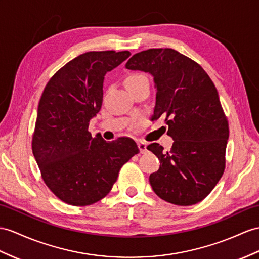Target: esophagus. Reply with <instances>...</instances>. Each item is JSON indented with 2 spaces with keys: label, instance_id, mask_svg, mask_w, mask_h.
I'll return each mask as SVG.
<instances>
[{
  "label": "esophagus",
  "instance_id": "esophagus-1",
  "mask_svg": "<svg viewBox=\"0 0 259 259\" xmlns=\"http://www.w3.org/2000/svg\"><path fill=\"white\" fill-rule=\"evenodd\" d=\"M137 146L140 148V151L142 154H145L147 151V144L143 141H137Z\"/></svg>",
  "mask_w": 259,
  "mask_h": 259
}]
</instances>
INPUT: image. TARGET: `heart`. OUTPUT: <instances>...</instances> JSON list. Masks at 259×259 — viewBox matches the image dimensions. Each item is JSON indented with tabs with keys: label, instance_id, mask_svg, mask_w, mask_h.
<instances>
[{
	"label": "heart",
	"instance_id": "obj_1",
	"mask_svg": "<svg viewBox=\"0 0 259 259\" xmlns=\"http://www.w3.org/2000/svg\"><path fill=\"white\" fill-rule=\"evenodd\" d=\"M143 79H147L146 77H145L144 74H141V73H134V74H131L128 75L127 78H126L125 80V84H131V83H135V82H138L141 81Z\"/></svg>",
	"mask_w": 259,
	"mask_h": 259
}]
</instances>
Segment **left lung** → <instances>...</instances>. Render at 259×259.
Instances as JSON below:
<instances>
[{"label":"left lung","mask_w":259,"mask_h":259,"mask_svg":"<svg viewBox=\"0 0 259 259\" xmlns=\"http://www.w3.org/2000/svg\"><path fill=\"white\" fill-rule=\"evenodd\" d=\"M130 70L154 78L156 104L151 121L165 116L169 151L153 143L147 149L160 160L149 176L154 192L176 205L202 201L222 177L229 123L215 85L197 62L171 48H153L131 57Z\"/></svg>","instance_id":"left-lung-1"}]
</instances>
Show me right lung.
Returning <instances> with one entry per match:
<instances>
[{
    "label": "right lung",
    "mask_w": 259,
    "mask_h": 259,
    "mask_svg": "<svg viewBox=\"0 0 259 259\" xmlns=\"http://www.w3.org/2000/svg\"><path fill=\"white\" fill-rule=\"evenodd\" d=\"M130 56L127 50L82 54L44 89L31 147L45 184L68 204L90 205L104 198L119 169L140 153L131 138L106 142L88 131L102 105L104 75Z\"/></svg>",
    "instance_id": "obj_1"
}]
</instances>
